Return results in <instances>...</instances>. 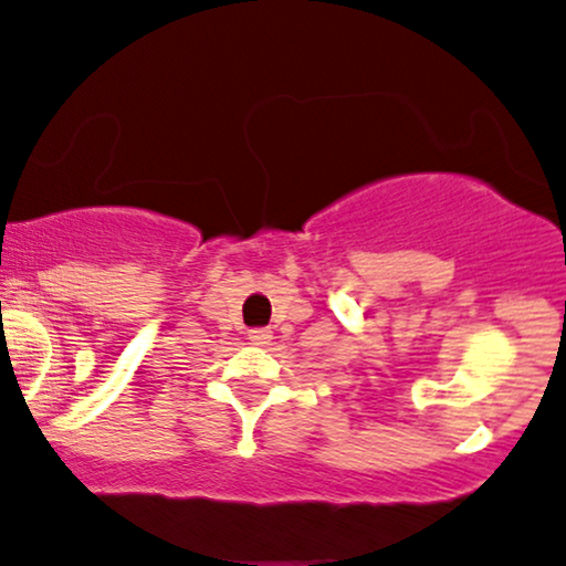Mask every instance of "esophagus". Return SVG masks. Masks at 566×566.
I'll return each instance as SVG.
<instances>
[{
  "instance_id": "1",
  "label": "esophagus",
  "mask_w": 566,
  "mask_h": 566,
  "mask_svg": "<svg viewBox=\"0 0 566 566\" xmlns=\"http://www.w3.org/2000/svg\"><path fill=\"white\" fill-rule=\"evenodd\" d=\"M248 339L253 345H269L271 343V332L269 329H250Z\"/></svg>"
}]
</instances>
